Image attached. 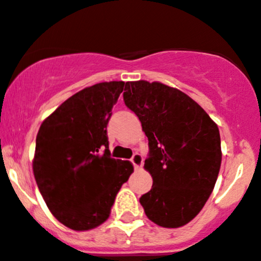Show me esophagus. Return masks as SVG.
Listing matches in <instances>:
<instances>
[{
  "label": "esophagus",
  "instance_id": "esophagus-1",
  "mask_svg": "<svg viewBox=\"0 0 261 261\" xmlns=\"http://www.w3.org/2000/svg\"><path fill=\"white\" fill-rule=\"evenodd\" d=\"M131 163L134 164L135 169H140L143 167V156L139 153H135L133 155V158H131Z\"/></svg>",
  "mask_w": 261,
  "mask_h": 261
}]
</instances>
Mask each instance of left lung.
<instances>
[{
  "label": "left lung",
  "mask_w": 261,
  "mask_h": 261,
  "mask_svg": "<svg viewBox=\"0 0 261 261\" xmlns=\"http://www.w3.org/2000/svg\"><path fill=\"white\" fill-rule=\"evenodd\" d=\"M125 105L149 140L144 168L153 186L140 198L146 217L164 228L185 226L200 213L222 162L217 123L194 99L159 82H127Z\"/></svg>",
  "instance_id": "8db88e82"
}]
</instances>
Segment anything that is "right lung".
<instances>
[{
  "mask_svg": "<svg viewBox=\"0 0 261 261\" xmlns=\"http://www.w3.org/2000/svg\"><path fill=\"white\" fill-rule=\"evenodd\" d=\"M123 87V82H105L80 90L38 131L33 159L38 189L55 218L74 231L107 221L134 171L128 161L111 158L108 149L107 125Z\"/></svg>",
  "mask_w": 261,
  "mask_h": 261,
  "instance_id": "obj_1",
  "label": "right lung"
}]
</instances>
